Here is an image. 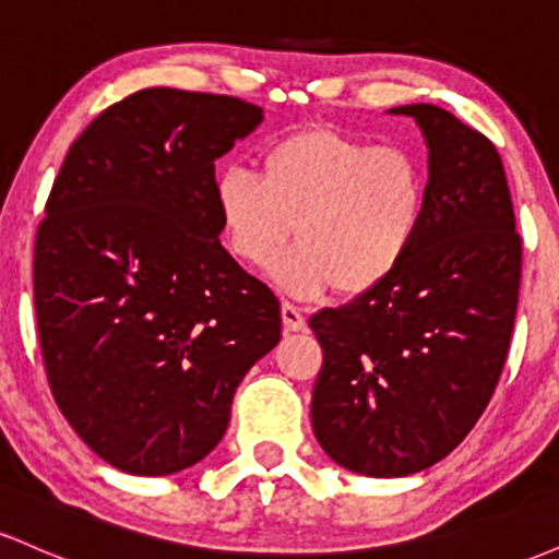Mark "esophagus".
Listing matches in <instances>:
<instances>
[{
    "label": "esophagus",
    "mask_w": 559,
    "mask_h": 559,
    "mask_svg": "<svg viewBox=\"0 0 559 559\" xmlns=\"http://www.w3.org/2000/svg\"><path fill=\"white\" fill-rule=\"evenodd\" d=\"M281 318H284L286 331H305V312L297 305H292V301L281 305Z\"/></svg>",
    "instance_id": "esophagus-1"
}]
</instances>
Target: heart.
Wrapping results in <instances>:
<instances>
[{"label":"heart","mask_w":559,"mask_h":559,"mask_svg":"<svg viewBox=\"0 0 559 559\" xmlns=\"http://www.w3.org/2000/svg\"><path fill=\"white\" fill-rule=\"evenodd\" d=\"M228 249L265 271L292 239L278 281L299 297L333 286L344 297L396 273L418 243L428 178L404 146H373L331 128H307L262 152L260 176L230 165L213 186Z\"/></svg>","instance_id":"heart-1"}]
</instances>
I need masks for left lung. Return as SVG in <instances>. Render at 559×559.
I'll use <instances>...</instances> for the list:
<instances>
[{
	"instance_id": "left-lung-1",
	"label": "left lung",
	"mask_w": 559,
	"mask_h": 559,
	"mask_svg": "<svg viewBox=\"0 0 559 559\" xmlns=\"http://www.w3.org/2000/svg\"><path fill=\"white\" fill-rule=\"evenodd\" d=\"M409 115L428 144V210L391 278L310 318L323 346L312 431L346 471L402 478L444 460L489 404L521 292L523 241L497 146L436 105Z\"/></svg>"
}]
</instances>
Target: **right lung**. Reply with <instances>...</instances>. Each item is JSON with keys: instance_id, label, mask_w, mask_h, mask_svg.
Segmentation results:
<instances>
[{"instance_id": "right-lung-1", "label": "right lung", "mask_w": 559, "mask_h": 559, "mask_svg": "<svg viewBox=\"0 0 559 559\" xmlns=\"http://www.w3.org/2000/svg\"><path fill=\"white\" fill-rule=\"evenodd\" d=\"M262 123L236 96L141 88L73 141L36 234L49 389L73 431L133 476H170L226 433L281 305L223 249L215 159Z\"/></svg>"}]
</instances>
